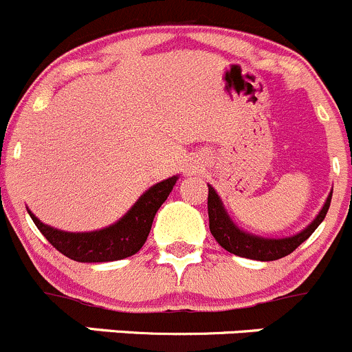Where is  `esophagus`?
I'll return each mask as SVG.
<instances>
[{
	"label": "esophagus",
	"mask_w": 352,
	"mask_h": 352,
	"mask_svg": "<svg viewBox=\"0 0 352 352\" xmlns=\"http://www.w3.org/2000/svg\"><path fill=\"white\" fill-rule=\"evenodd\" d=\"M198 169H200L198 166H191V173H198Z\"/></svg>",
	"instance_id": "esophagus-1"
}]
</instances>
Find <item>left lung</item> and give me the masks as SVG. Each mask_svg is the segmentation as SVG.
<instances>
[{"label":"left lung","instance_id":"1","mask_svg":"<svg viewBox=\"0 0 352 352\" xmlns=\"http://www.w3.org/2000/svg\"><path fill=\"white\" fill-rule=\"evenodd\" d=\"M207 186L208 228H210V232L215 238V241L222 248L228 250L229 253H232V255L250 260H260V262H272V260H279L293 253L322 224L327 212H329L330 200H332V191H330L322 210L316 214V217L302 231L296 232L293 236H286V238H263V236L252 234V232H246L241 228H238L232 222V219L229 217L228 210H226L224 204H222L221 197L214 190V186H210V184H207Z\"/></svg>","mask_w":352,"mask_h":352}]
</instances>
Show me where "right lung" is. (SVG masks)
I'll return each instance as SVG.
<instances>
[{"instance_id": "right-lung-1", "label": "right lung", "mask_w": 352, "mask_h": 352, "mask_svg": "<svg viewBox=\"0 0 352 352\" xmlns=\"http://www.w3.org/2000/svg\"><path fill=\"white\" fill-rule=\"evenodd\" d=\"M177 179L179 176L176 175L151 186L120 221L97 231H61L41 222L29 208L27 212L44 238L68 258L82 263L114 262L140 252L144 243L147 241L155 214L169 197Z\"/></svg>"}]
</instances>
